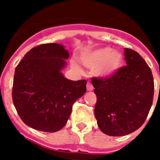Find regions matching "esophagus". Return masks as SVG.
<instances>
[{
	"instance_id": "1",
	"label": "esophagus",
	"mask_w": 160,
	"mask_h": 160,
	"mask_svg": "<svg viewBox=\"0 0 160 160\" xmlns=\"http://www.w3.org/2000/svg\"><path fill=\"white\" fill-rule=\"evenodd\" d=\"M87 89L88 91H91V90H93V89H94V87H93V85L91 84L90 82H87Z\"/></svg>"
}]
</instances>
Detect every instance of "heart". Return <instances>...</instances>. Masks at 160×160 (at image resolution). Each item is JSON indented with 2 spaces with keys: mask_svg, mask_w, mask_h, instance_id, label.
Returning a JSON list of instances; mask_svg holds the SVG:
<instances>
[{
  "mask_svg": "<svg viewBox=\"0 0 160 160\" xmlns=\"http://www.w3.org/2000/svg\"><path fill=\"white\" fill-rule=\"evenodd\" d=\"M82 63L88 68L95 67L98 76L108 78L114 75L122 65V55L120 52L113 50L111 47H103L88 53H83L80 57ZM76 69H79L77 63H72Z\"/></svg>",
  "mask_w": 160,
  "mask_h": 160,
  "instance_id": "obj_1",
  "label": "heart"
}]
</instances>
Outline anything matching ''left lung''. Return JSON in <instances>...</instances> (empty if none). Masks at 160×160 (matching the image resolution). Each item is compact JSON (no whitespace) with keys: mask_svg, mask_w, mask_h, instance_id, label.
Segmentation results:
<instances>
[{"mask_svg":"<svg viewBox=\"0 0 160 160\" xmlns=\"http://www.w3.org/2000/svg\"><path fill=\"white\" fill-rule=\"evenodd\" d=\"M127 66L111 77L91 79L97 102L94 114L99 129L111 136H123L145 122L154 97L152 70L133 49H124Z\"/></svg>","mask_w":160,"mask_h":160,"instance_id":"obj_1","label":"left lung"}]
</instances>
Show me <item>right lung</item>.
I'll use <instances>...</instances> for the list:
<instances>
[{"label": "right lung", "mask_w": 160, "mask_h": 160, "mask_svg": "<svg viewBox=\"0 0 160 160\" xmlns=\"http://www.w3.org/2000/svg\"><path fill=\"white\" fill-rule=\"evenodd\" d=\"M70 54L60 44H42L25 53L15 69L12 101L20 118L38 131L64 127L74 102L87 91V81L63 76Z\"/></svg>", "instance_id": "obj_1"}]
</instances>
